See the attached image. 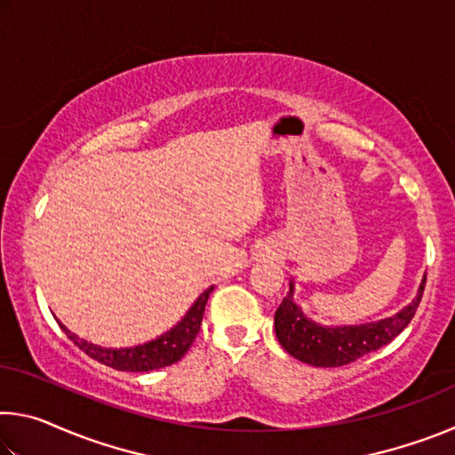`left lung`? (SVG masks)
I'll list each match as a JSON object with an SVG mask.
<instances>
[{
  "instance_id": "left-lung-1",
  "label": "left lung",
  "mask_w": 455,
  "mask_h": 455,
  "mask_svg": "<svg viewBox=\"0 0 455 455\" xmlns=\"http://www.w3.org/2000/svg\"><path fill=\"white\" fill-rule=\"evenodd\" d=\"M426 275L421 276L418 292L410 303L391 317L359 325H321L307 317L295 303V279L291 276L289 292L275 313V333L281 347L299 361L315 367H339L367 355L387 345L410 325L421 301Z\"/></svg>"
}]
</instances>
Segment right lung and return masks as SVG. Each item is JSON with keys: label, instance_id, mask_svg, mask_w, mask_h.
Listing matches in <instances>:
<instances>
[{"label": "right lung", "instance_id": "add662e5", "mask_svg": "<svg viewBox=\"0 0 455 455\" xmlns=\"http://www.w3.org/2000/svg\"><path fill=\"white\" fill-rule=\"evenodd\" d=\"M212 284L206 291L200 292L196 301L190 305V309L184 313V317L172 325L163 335H158L152 341H146L142 345H134V347H102V345H96L86 339L78 337L72 333L64 323H60V327L68 339H72L74 345L90 355L92 359L100 361L112 369H118V371H154V369L172 365L176 361L184 357V353L190 349L192 341H195L200 329V323H203L204 307L209 301V295L212 292Z\"/></svg>", "mask_w": 455, "mask_h": 455}]
</instances>
